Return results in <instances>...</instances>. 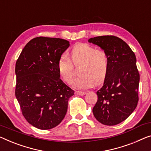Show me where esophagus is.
<instances>
[{"label":"esophagus","instance_id":"1","mask_svg":"<svg viewBox=\"0 0 151 151\" xmlns=\"http://www.w3.org/2000/svg\"><path fill=\"white\" fill-rule=\"evenodd\" d=\"M75 93L76 94V95L84 96L86 93H85V92H83V91H75Z\"/></svg>","mask_w":151,"mask_h":151}]
</instances>
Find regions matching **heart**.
I'll list each match as a JSON object with an SVG mask.
<instances>
[{
  "label": "heart",
  "mask_w": 151,
  "mask_h": 151,
  "mask_svg": "<svg viewBox=\"0 0 151 151\" xmlns=\"http://www.w3.org/2000/svg\"><path fill=\"white\" fill-rule=\"evenodd\" d=\"M70 58L73 64H81L78 70L81 75L73 83L76 89L89 88L93 83L98 85L104 80L109 66V57L104 51L96 49L88 44L77 43L72 49ZM58 68L62 79L70 84L75 75L70 60L62 55L58 60Z\"/></svg>",
  "instance_id": "heart-1"
}]
</instances>
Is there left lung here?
Returning a JSON list of instances; mask_svg holds the SVG:
<instances>
[{"mask_svg": "<svg viewBox=\"0 0 151 151\" xmlns=\"http://www.w3.org/2000/svg\"><path fill=\"white\" fill-rule=\"evenodd\" d=\"M88 42L100 47L109 60L104 84L96 92L98 101L93 114L102 124L117 125L125 121L138 104L140 75L136 55L125 41L114 36L91 38Z\"/></svg>", "mask_w": 151, "mask_h": 151, "instance_id": "left-lung-1", "label": "left lung"}]
</instances>
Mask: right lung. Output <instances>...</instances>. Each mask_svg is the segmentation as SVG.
Instances as JSON below:
<instances>
[{
    "label": "right lung",
    "instance_id": "right-lung-1",
    "mask_svg": "<svg viewBox=\"0 0 151 151\" xmlns=\"http://www.w3.org/2000/svg\"><path fill=\"white\" fill-rule=\"evenodd\" d=\"M68 40L37 37L24 47L15 64V96L26 121L40 129H50L64 119L75 91L60 79L58 60Z\"/></svg>",
    "mask_w": 151,
    "mask_h": 151
}]
</instances>
